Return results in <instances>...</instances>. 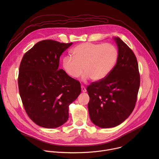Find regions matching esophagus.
<instances>
[{
  "instance_id": "1",
  "label": "esophagus",
  "mask_w": 159,
  "mask_h": 159,
  "mask_svg": "<svg viewBox=\"0 0 159 159\" xmlns=\"http://www.w3.org/2000/svg\"><path fill=\"white\" fill-rule=\"evenodd\" d=\"M81 90H82V91L83 93H85L86 92V89H85V87L84 85L81 86Z\"/></svg>"
}]
</instances>
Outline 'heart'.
<instances>
[{
    "instance_id": "obj_1",
    "label": "heart",
    "mask_w": 159,
    "mask_h": 159,
    "mask_svg": "<svg viewBox=\"0 0 159 159\" xmlns=\"http://www.w3.org/2000/svg\"><path fill=\"white\" fill-rule=\"evenodd\" d=\"M73 55H66L62 60L65 73L72 79H77L84 72V80L89 78L94 82L106 78L115 67L118 51L111 43H83L72 50Z\"/></svg>"
}]
</instances>
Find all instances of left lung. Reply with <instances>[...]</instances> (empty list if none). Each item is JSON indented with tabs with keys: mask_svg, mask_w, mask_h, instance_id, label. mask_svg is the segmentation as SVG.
Masks as SVG:
<instances>
[{
	"mask_svg": "<svg viewBox=\"0 0 159 159\" xmlns=\"http://www.w3.org/2000/svg\"><path fill=\"white\" fill-rule=\"evenodd\" d=\"M118 48L116 64L104 79L88 85L90 118L96 126L115 127L133 111L140 84L137 58L120 38H113Z\"/></svg>",
	"mask_w": 159,
	"mask_h": 159,
	"instance_id": "8db88e82",
	"label": "left lung"
}]
</instances>
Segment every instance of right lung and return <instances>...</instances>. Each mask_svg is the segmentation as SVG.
<instances>
[{
	"mask_svg": "<svg viewBox=\"0 0 159 159\" xmlns=\"http://www.w3.org/2000/svg\"><path fill=\"white\" fill-rule=\"evenodd\" d=\"M72 44L41 41L20 61L18 87L22 102L30 119L41 127L64 124L69 105L81 93L80 82L58 68L61 55Z\"/></svg>",
	"mask_w": 159,
	"mask_h": 159,
	"instance_id": "right-lung-1",
	"label": "right lung"
}]
</instances>
